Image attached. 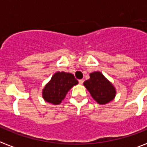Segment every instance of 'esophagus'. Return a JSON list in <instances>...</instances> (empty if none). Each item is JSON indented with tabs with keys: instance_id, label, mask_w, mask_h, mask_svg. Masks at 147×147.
<instances>
[{
	"instance_id": "1",
	"label": "esophagus",
	"mask_w": 147,
	"mask_h": 147,
	"mask_svg": "<svg viewBox=\"0 0 147 147\" xmlns=\"http://www.w3.org/2000/svg\"><path fill=\"white\" fill-rule=\"evenodd\" d=\"M83 82H84V80H79V83H80V85H82Z\"/></svg>"
}]
</instances>
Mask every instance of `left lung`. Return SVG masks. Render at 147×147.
<instances>
[{"mask_svg":"<svg viewBox=\"0 0 147 147\" xmlns=\"http://www.w3.org/2000/svg\"><path fill=\"white\" fill-rule=\"evenodd\" d=\"M92 97L100 105L112 101L115 96V90L113 85L102 73L93 72L90 74V80L84 82Z\"/></svg>","mask_w":147,"mask_h":147,"instance_id":"left-lung-1","label":"left lung"}]
</instances>
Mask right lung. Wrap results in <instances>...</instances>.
<instances>
[{
  "label": "right lung",
  "instance_id": "1",
  "mask_svg": "<svg viewBox=\"0 0 147 147\" xmlns=\"http://www.w3.org/2000/svg\"><path fill=\"white\" fill-rule=\"evenodd\" d=\"M77 84V80L70 73H56L44 88L42 97L47 102L59 105L64 99L68 90Z\"/></svg>",
  "mask_w": 147,
  "mask_h": 147
}]
</instances>
